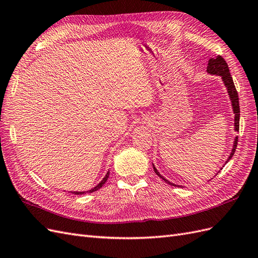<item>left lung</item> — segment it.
I'll return each mask as SVG.
<instances>
[{
  "label": "left lung",
  "instance_id": "left-lung-1",
  "mask_svg": "<svg viewBox=\"0 0 258 258\" xmlns=\"http://www.w3.org/2000/svg\"><path fill=\"white\" fill-rule=\"evenodd\" d=\"M207 72L211 75H217V76H221V79L225 85L226 89H227V92H228V96H229V99H230V102H231V106H232V111H233V114H235V131H239V120H240V106H239V97H238V92L236 90V87H235V84H233V81H232V77L230 75V72H229V68L227 66V63H226V61L224 60L223 57L221 56H216V54H213L212 57H211V59L209 60V63H208V68H207ZM237 144H238V137L235 138V141H233V145H232V150H231V153L229 155V157L227 158V161L228 162L231 157L233 156V154H235L236 152V148H237ZM225 162V165H226ZM153 165V168H154V171L155 173L157 174L160 178H162L163 181H165L166 183H168L169 185L171 186H181V185H176V184H173L172 182L168 181L167 178L163 177L159 172L158 170L156 169V167L154 166V163H152ZM220 172V171H218ZM217 172V173H218ZM216 173V174H217Z\"/></svg>",
  "mask_w": 258,
  "mask_h": 258
}]
</instances>
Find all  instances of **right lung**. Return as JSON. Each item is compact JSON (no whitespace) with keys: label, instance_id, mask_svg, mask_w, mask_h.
<instances>
[{"label":"right lung","instance_id":"1","mask_svg":"<svg viewBox=\"0 0 258 258\" xmlns=\"http://www.w3.org/2000/svg\"><path fill=\"white\" fill-rule=\"evenodd\" d=\"M108 175H110V171H107L105 176L102 178V181H101L98 185H96L95 187H93V188H91V189H89V190H86V191H70V192H72V194H74V195H84V194H86V192H93V191H96V190H98L99 188H101V187H102V186L105 184V182L107 181V178H108Z\"/></svg>","mask_w":258,"mask_h":258}]
</instances>
